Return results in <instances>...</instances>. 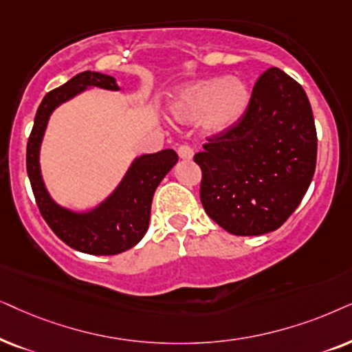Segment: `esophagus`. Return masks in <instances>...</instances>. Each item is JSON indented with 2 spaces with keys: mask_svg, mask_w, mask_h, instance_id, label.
I'll return each instance as SVG.
<instances>
[{
  "mask_svg": "<svg viewBox=\"0 0 352 352\" xmlns=\"http://www.w3.org/2000/svg\"><path fill=\"white\" fill-rule=\"evenodd\" d=\"M177 153H179V157L184 159V161H190V159H193V156H195L193 149H191L190 146H186V144L180 146L179 151H177Z\"/></svg>",
  "mask_w": 352,
  "mask_h": 352,
  "instance_id": "34e87169",
  "label": "esophagus"
}]
</instances>
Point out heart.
I'll return each instance as SVG.
<instances>
[{
  "label": "heart",
  "mask_w": 352,
  "mask_h": 352,
  "mask_svg": "<svg viewBox=\"0 0 352 352\" xmlns=\"http://www.w3.org/2000/svg\"><path fill=\"white\" fill-rule=\"evenodd\" d=\"M251 101L245 78L210 77L182 85L168 98V112L179 124L201 120L203 130L212 137L228 133L240 124Z\"/></svg>",
  "instance_id": "b5f03b06"
}]
</instances>
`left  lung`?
<instances>
[{"label":"left lung","mask_w":352,"mask_h":352,"mask_svg":"<svg viewBox=\"0 0 352 352\" xmlns=\"http://www.w3.org/2000/svg\"><path fill=\"white\" fill-rule=\"evenodd\" d=\"M209 142L195 156L206 214L232 235L277 230L316 172L317 132L302 87L283 70L269 69L252 88L240 124Z\"/></svg>","instance_id":"1"}]
</instances>
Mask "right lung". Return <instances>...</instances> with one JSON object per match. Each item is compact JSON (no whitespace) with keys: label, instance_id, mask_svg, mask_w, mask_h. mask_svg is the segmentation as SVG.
Returning <instances> with one entry per match:
<instances>
[{"label":"right lung","instance_id":"add662e5","mask_svg":"<svg viewBox=\"0 0 352 352\" xmlns=\"http://www.w3.org/2000/svg\"><path fill=\"white\" fill-rule=\"evenodd\" d=\"M91 88L120 91L114 77L101 72L77 74L43 98L27 143V173L43 219L56 235L74 250L95 256L119 254L133 248L149 227L154 191L179 161L173 149L142 154L130 162L116 188L90 209L60 206L46 188L40 151L50 117L60 104Z\"/></svg>","mask_w":352,"mask_h":352}]
</instances>
